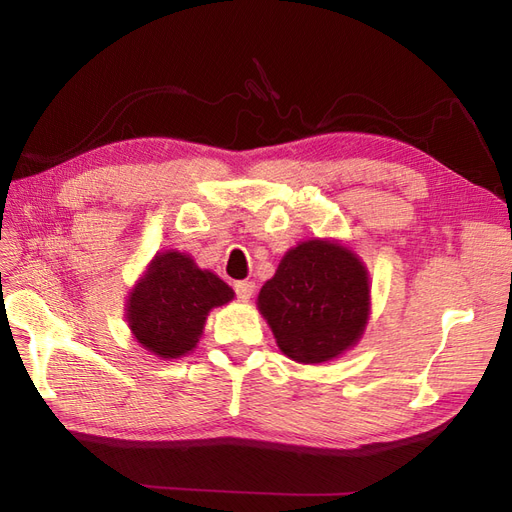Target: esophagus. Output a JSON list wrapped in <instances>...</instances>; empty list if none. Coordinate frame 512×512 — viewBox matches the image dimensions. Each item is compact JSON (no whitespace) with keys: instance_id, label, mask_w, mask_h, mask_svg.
I'll use <instances>...</instances> for the list:
<instances>
[{"instance_id":"1","label":"esophagus","mask_w":512,"mask_h":512,"mask_svg":"<svg viewBox=\"0 0 512 512\" xmlns=\"http://www.w3.org/2000/svg\"><path fill=\"white\" fill-rule=\"evenodd\" d=\"M235 292H237V297H239L241 301H247V299L254 297L256 284H254V282H247V280L237 282V284H235Z\"/></svg>"}]
</instances>
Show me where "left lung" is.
<instances>
[{
    "label": "left lung",
    "mask_w": 512,
    "mask_h": 512,
    "mask_svg": "<svg viewBox=\"0 0 512 512\" xmlns=\"http://www.w3.org/2000/svg\"><path fill=\"white\" fill-rule=\"evenodd\" d=\"M258 309L297 363H327L359 342L369 320V275L352 250L312 239L286 252L260 288Z\"/></svg>",
    "instance_id": "obj_1"
}]
</instances>
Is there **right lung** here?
Here are the masks:
<instances>
[{
    "instance_id": "right-lung-1",
    "label": "right lung",
    "mask_w": 512,
    "mask_h": 512,
    "mask_svg": "<svg viewBox=\"0 0 512 512\" xmlns=\"http://www.w3.org/2000/svg\"><path fill=\"white\" fill-rule=\"evenodd\" d=\"M235 292L218 275L198 269L192 256L168 250L149 262L128 297V327L136 342L162 359L192 352L213 307Z\"/></svg>"
}]
</instances>
